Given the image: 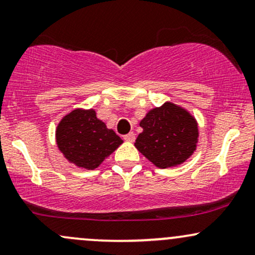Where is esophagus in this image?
<instances>
[{
  "label": "esophagus",
  "instance_id": "34e87169",
  "mask_svg": "<svg viewBox=\"0 0 255 255\" xmlns=\"http://www.w3.org/2000/svg\"><path fill=\"white\" fill-rule=\"evenodd\" d=\"M125 140H126V141L133 142L134 140H135V134H134L133 131H130V133H128L127 135H125Z\"/></svg>",
  "mask_w": 255,
  "mask_h": 255
}]
</instances>
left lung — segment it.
Here are the masks:
<instances>
[{
	"label": "left lung",
	"instance_id": "8db88e82",
	"mask_svg": "<svg viewBox=\"0 0 255 255\" xmlns=\"http://www.w3.org/2000/svg\"><path fill=\"white\" fill-rule=\"evenodd\" d=\"M139 125L142 131L134 146L157 168L182 164L197 150L198 121L181 105L165 102L152 108Z\"/></svg>",
	"mask_w": 255,
	"mask_h": 255
}]
</instances>
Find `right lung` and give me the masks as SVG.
Listing matches in <instances>:
<instances>
[{"instance_id": "1", "label": "right lung", "mask_w": 255, "mask_h": 255, "mask_svg": "<svg viewBox=\"0 0 255 255\" xmlns=\"http://www.w3.org/2000/svg\"><path fill=\"white\" fill-rule=\"evenodd\" d=\"M58 151L73 165L93 170L124 142L96 115L95 109L77 108L66 114L55 130Z\"/></svg>"}]
</instances>
